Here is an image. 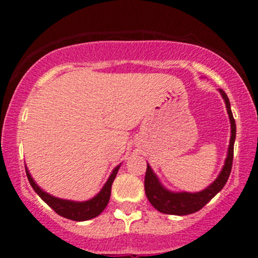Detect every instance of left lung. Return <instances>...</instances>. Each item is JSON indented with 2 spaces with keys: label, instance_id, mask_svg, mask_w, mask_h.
<instances>
[{
  "label": "left lung",
  "instance_id": "left-lung-1",
  "mask_svg": "<svg viewBox=\"0 0 258 258\" xmlns=\"http://www.w3.org/2000/svg\"><path fill=\"white\" fill-rule=\"evenodd\" d=\"M220 92L222 97H223L224 102H226L227 111L230 120V126H232V136H230L228 156L226 159V162H224V166L222 168L218 178L211 185L207 186L205 190L199 191V193H185V191H183V193H172V191H168L167 189H165L164 186L160 184L159 179L156 178L152 168H150L149 165H147L146 178H144V189H146L147 198L149 200V203L158 211L162 212V214L184 216L199 211L218 191L222 190V188H223L228 178H229L230 171H232L233 166L234 142H235L236 126L232 110H230V103L226 92L221 90V88Z\"/></svg>",
  "mask_w": 258,
  "mask_h": 258
}]
</instances>
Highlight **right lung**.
Instances as JSON below:
<instances>
[{
	"instance_id": "1",
	"label": "right lung",
	"mask_w": 258,
	"mask_h": 258,
	"mask_svg": "<svg viewBox=\"0 0 258 258\" xmlns=\"http://www.w3.org/2000/svg\"><path fill=\"white\" fill-rule=\"evenodd\" d=\"M119 167L120 166L114 168V171H112L110 177H109L108 182L105 183V185L103 186V189L99 191L98 195H96L93 199L88 201H82V203H75V201L58 199V198H54L52 197V195L47 194L46 191H43L42 189H41L40 186L34 182V179L31 178L30 173H29L28 168H25V171L32 189L36 191L38 197H40L41 199L47 204V205L51 207V209L54 210V211L57 212L59 216H61V217L68 218V220L80 222V221H87V220H91V218L97 217V216L100 215L103 211H104V209L109 203V199H110L111 184L112 182H114L115 177H116Z\"/></svg>"
}]
</instances>
